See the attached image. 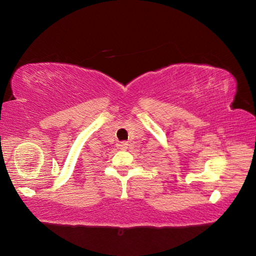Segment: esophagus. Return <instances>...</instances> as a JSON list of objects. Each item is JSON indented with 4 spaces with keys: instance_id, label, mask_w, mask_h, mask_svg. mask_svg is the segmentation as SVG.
Here are the masks:
<instances>
[{
    "instance_id": "1",
    "label": "esophagus",
    "mask_w": 256,
    "mask_h": 256,
    "mask_svg": "<svg viewBox=\"0 0 256 256\" xmlns=\"http://www.w3.org/2000/svg\"><path fill=\"white\" fill-rule=\"evenodd\" d=\"M118 146H120V150H126L128 148V142H120Z\"/></svg>"
}]
</instances>
